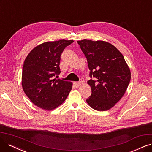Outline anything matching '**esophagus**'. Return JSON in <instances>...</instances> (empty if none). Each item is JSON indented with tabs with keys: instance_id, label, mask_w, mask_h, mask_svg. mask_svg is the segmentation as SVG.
I'll list each match as a JSON object with an SVG mask.
<instances>
[{
	"instance_id": "1",
	"label": "esophagus",
	"mask_w": 152,
	"mask_h": 152,
	"mask_svg": "<svg viewBox=\"0 0 152 152\" xmlns=\"http://www.w3.org/2000/svg\"><path fill=\"white\" fill-rule=\"evenodd\" d=\"M81 85V81H78V82H75L73 83V85L75 86V88H78L80 85Z\"/></svg>"
}]
</instances>
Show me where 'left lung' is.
<instances>
[{"instance_id": "left-lung-1", "label": "left lung", "mask_w": 152, "mask_h": 152, "mask_svg": "<svg viewBox=\"0 0 152 152\" xmlns=\"http://www.w3.org/2000/svg\"><path fill=\"white\" fill-rule=\"evenodd\" d=\"M85 55L91 80V94L86 102L92 108H111L125 94L131 79L130 70L122 54L114 46L102 41H78Z\"/></svg>"}]
</instances>
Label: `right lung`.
<instances>
[{
    "instance_id": "add662e5",
    "label": "right lung",
    "mask_w": 152,
    "mask_h": 152,
    "mask_svg": "<svg viewBox=\"0 0 152 152\" xmlns=\"http://www.w3.org/2000/svg\"><path fill=\"white\" fill-rule=\"evenodd\" d=\"M73 41L46 42L34 48L26 57L22 86L31 102L38 107L52 110L63 103L72 89L71 82L54 78L61 72V55Z\"/></svg>"
}]
</instances>
